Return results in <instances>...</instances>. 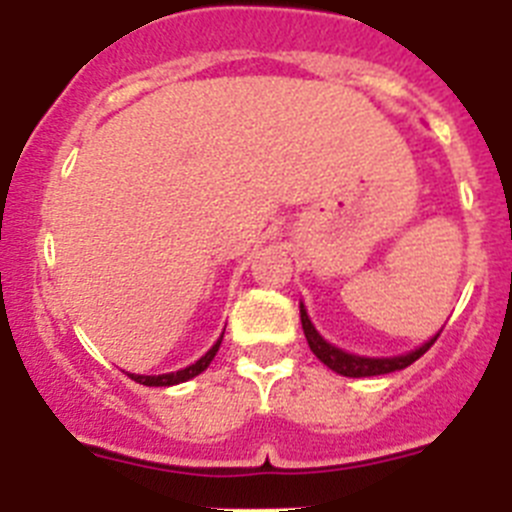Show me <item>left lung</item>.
I'll return each instance as SVG.
<instances>
[{
	"label": "left lung",
	"instance_id": "left-lung-1",
	"mask_svg": "<svg viewBox=\"0 0 512 512\" xmlns=\"http://www.w3.org/2000/svg\"><path fill=\"white\" fill-rule=\"evenodd\" d=\"M300 320H302V330H305V338L307 343H310L312 354L318 356L328 369H333L336 374H343V377H379V374L400 372V369L410 366L413 361H418L420 356H423L433 343H436V338L441 336V333H436L431 341H425L423 346L410 351V354L390 356V359H366V356L346 354V351H341V348H336L333 343L325 341L318 330H315V325L310 323V318H307L305 305H300Z\"/></svg>",
	"mask_w": 512,
	"mask_h": 512
}]
</instances>
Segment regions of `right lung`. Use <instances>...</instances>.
Returning a JSON list of instances; mask_svg holds the SVG:
<instances>
[{
  "label": "right lung",
  "instance_id": "right-lung-1",
  "mask_svg": "<svg viewBox=\"0 0 512 512\" xmlns=\"http://www.w3.org/2000/svg\"><path fill=\"white\" fill-rule=\"evenodd\" d=\"M220 343H223V336L217 338L215 346L207 351L205 356H202L200 361H194L192 366H187V369H179V372H171V374H153V377H146V374H128L133 382L138 384H146V387H171V384H179V382H187V379L197 377V374H202L210 366V361L215 359L217 348H220Z\"/></svg>",
  "mask_w": 512,
  "mask_h": 512
}]
</instances>
